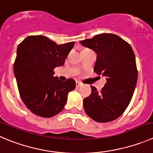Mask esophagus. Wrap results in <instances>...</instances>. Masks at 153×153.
Listing matches in <instances>:
<instances>
[{
    "instance_id": "34e87169",
    "label": "esophagus",
    "mask_w": 153,
    "mask_h": 153,
    "mask_svg": "<svg viewBox=\"0 0 153 153\" xmlns=\"http://www.w3.org/2000/svg\"><path fill=\"white\" fill-rule=\"evenodd\" d=\"M76 88H79L80 86H81L82 85V84L81 83V82H79V81H76Z\"/></svg>"
}]
</instances>
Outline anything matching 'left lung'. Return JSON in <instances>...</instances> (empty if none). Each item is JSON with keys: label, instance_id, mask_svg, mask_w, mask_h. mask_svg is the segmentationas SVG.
Masks as SVG:
<instances>
[{"label": "left lung", "instance_id": "obj_1", "mask_svg": "<svg viewBox=\"0 0 153 153\" xmlns=\"http://www.w3.org/2000/svg\"><path fill=\"white\" fill-rule=\"evenodd\" d=\"M97 55L94 70L105 77L100 92L91 86V94L83 101L85 112L97 122H112L129 105L137 81L134 53L131 45L114 34H100L80 41Z\"/></svg>", "mask_w": 153, "mask_h": 153}]
</instances>
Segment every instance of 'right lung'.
Segmentation results:
<instances>
[{
  "mask_svg": "<svg viewBox=\"0 0 153 153\" xmlns=\"http://www.w3.org/2000/svg\"><path fill=\"white\" fill-rule=\"evenodd\" d=\"M74 44H56L42 35L28 36L19 44L14 75L22 101L35 115L51 118L59 113L75 88L72 78L63 82L53 76V69L64 65Z\"/></svg>",
  "mask_w": 153,
  "mask_h": 153,
  "instance_id": "right-lung-1",
  "label": "right lung"
}]
</instances>
